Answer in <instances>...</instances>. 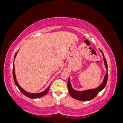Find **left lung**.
I'll use <instances>...</instances> for the list:
<instances>
[{
    "label": "left lung",
    "mask_w": 123,
    "mask_h": 123,
    "mask_svg": "<svg viewBox=\"0 0 123 123\" xmlns=\"http://www.w3.org/2000/svg\"><path fill=\"white\" fill-rule=\"evenodd\" d=\"M101 52L103 54V59H104V63H105V68L106 69H107L108 65H107V61H106L105 57L104 56L103 53L102 51ZM107 80H108V71L105 73L103 81L102 84L99 86L98 87H97V88L88 89V90H86L84 91H77L74 90V89L72 88V86H71V84L70 83V79H69V77L68 80V83H67V86H68V89L69 93L72 98L76 99L77 100H82V101H88V100H90L91 99H92L94 98L95 97L97 96L98 93L104 88V87H105L106 85H107Z\"/></svg>",
    "instance_id": "left-lung-1"
}]
</instances>
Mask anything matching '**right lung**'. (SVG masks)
<instances>
[{"label":"right lung","mask_w":123,"mask_h":123,"mask_svg":"<svg viewBox=\"0 0 123 123\" xmlns=\"http://www.w3.org/2000/svg\"><path fill=\"white\" fill-rule=\"evenodd\" d=\"M18 53V51L15 53V56H14V59L15 60V57L16 56V54H17ZM12 75H13V78H14V82H15V83L16 86H17L18 88L20 90V91L21 92L23 93V94H24L25 96H26L27 97H29V98H31V99H34V98H40V97H41L43 96H45V94H46L47 92H48L49 91V88H50V85L49 86V87L47 88L46 89L45 91H43V92H41V93H29L25 91V90H24V89L20 87V86H19V84H18L17 80H16V77H15V68H14V65L13 66V68H12Z\"/></svg>","instance_id":"1"}]
</instances>
